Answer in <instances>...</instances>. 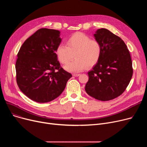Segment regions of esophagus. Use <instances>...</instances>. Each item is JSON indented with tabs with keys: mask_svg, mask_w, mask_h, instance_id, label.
<instances>
[{
	"mask_svg": "<svg viewBox=\"0 0 147 147\" xmlns=\"http://www.w3.org/2000/svg\"><path fill=\"white\" fill-rule=\"evenodd\" d=\"M80 75V74H76V73L73 74V76H74V77H78V76H79Z\"/></svg>",
	"mask_w": 147,
	"mask_h": 147,
	"instance_id": "obj_1",
	"label": "esophagus"
}]
</instances>
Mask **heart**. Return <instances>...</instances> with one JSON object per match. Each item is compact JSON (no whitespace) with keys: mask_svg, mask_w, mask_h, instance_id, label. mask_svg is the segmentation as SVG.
<instances>
[{"mask_svg":"<svg viewBox=\"0 0 147 147\" xmlns=\"http://www.w3.org/2000/svg\"><path fill=\"white\" fill-rule=\"evenodd\" d=\"M67 45L60 44L56 49L58 61L66 64L75 56L76 59L65 66L66 70L78 73L87 67L95 66L102 53V45L99 40L92 39L82 32L71 34L67 40Z\"/></svg>","mask_w":147,"mask_h":147,"instance_id":"1","label":"heart"}]
</instances>
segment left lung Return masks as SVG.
<instances>
[{"instance_id": "8db88e82", "label": "left lung", "mask_w": 147, "mask_h": 147, "mask_svg": "<svg viewBox=\"0 0 147 147\" xmlns=\"http://www.w3.org/2000/svg\"><path fill=\"white\" fill-rule=\"evenodd\" d=\"M95 39L102 53L98 63L88 73L86 93L100 101H110L126 90L133 74L132 63L127 46L120 37L106 28L97 30Z\"/></svg>"}]
</instances>
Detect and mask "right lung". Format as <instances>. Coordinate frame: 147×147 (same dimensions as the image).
I'll return each instance as SVG.
<instances>
[{"instance_id":"obj_1","label":"right lung","mask_w":147,"mask_h":147,"mask_svg":"<svg viewBox=\"0 0 147 147\" xmlns=\"http://www.w3.org/2000/svg\"><path fill=\"white\" fill-rule=\"evenodd\" d=\"M60 32L43 28L28 37L17 54V83L34 101L50 102L64 90L72 75L60 65L55 53L61 42Z\"/></svg>"}]
</instances>
